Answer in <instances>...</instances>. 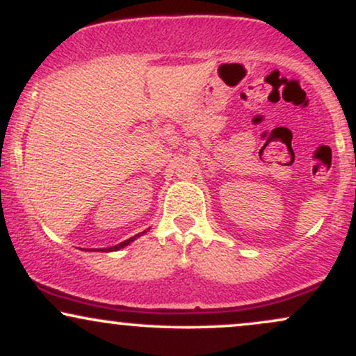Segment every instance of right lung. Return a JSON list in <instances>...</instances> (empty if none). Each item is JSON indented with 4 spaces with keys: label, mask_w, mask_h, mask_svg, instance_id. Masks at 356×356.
<instances>
[{
    "label": "right lung",
    "mask_w": 356,
    "mask_h": 356,
    "mask_svg": "<svg viewBox=\"0 0 356 356\" xmlns=\"http://www.w3.org/2000/svg\"><path fill=\"white\" fill-rule=\"evenodd\" d=\"M145 232V231H144ZM144 232H142V234H144ZM138 236H140V234H137V236H134V238H130V239H127V241H124V243H120V244H117V246H112V248H107V249H102V251H105V252H107V251H118V249H122V248H125V246H129V244L130 243H132V241L134 239H136V238H138ZM99 251H100V249H99Z\"/></svg>",
    "instance_id": "1"
}]
</instances>
